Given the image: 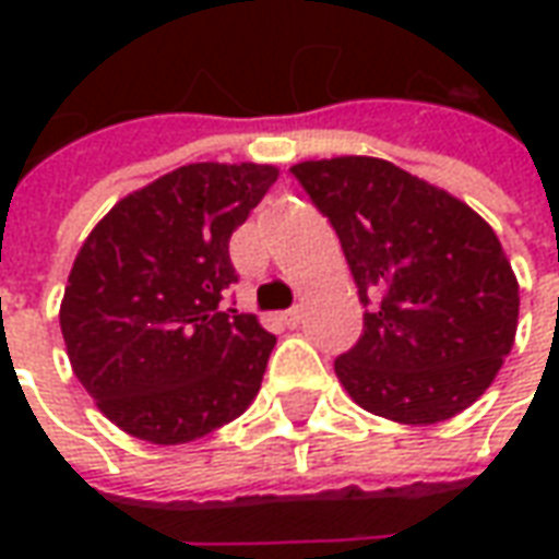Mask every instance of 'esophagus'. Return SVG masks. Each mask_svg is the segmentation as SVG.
<instances>
[{
    "instance_id": "obj_1",
    "label": "esophagus",
    "mask_w": 559,
    "mask_h": 559,
    "mask_svg": "<svg viewBox=\"0 0 559 559\" xmlns=\"http://www.w3.org/2000/svg\"><path fill=\"white\" fill-rule=\"evenodd\" d=\"M278 320L287 329H296V326H299V320H302V311H299V308H290V311H281Z\"/></svg>"
}]
</instances>
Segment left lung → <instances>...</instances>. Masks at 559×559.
I'll return each instance as SVG.
<instances>
[{"label": "left lung", "instance_id": "8db88e82", "mask_svg": "<svg viewBox=\"0 0 559 559\" xmlns=\"http://www.w3.org/2000/svg\"><path fill=\"white\" fill-rule=\"evenodd\" d=\"M332 221L365 332L335 359L362 411L437 425L485 395L515 344L518 278L491 224L443 188L368 155L293 164Z\"/></svg>", "mask_w": 559, "mask_h": 559}]
</instances>
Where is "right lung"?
<instances>
[{
  "label": "right lung",
  "instance_id": "obj_1",
  "mask_svg": "<svg viewBox=\"0 0 559 559\" xmlns=\"http://www.w3.org/2000/svg\"><path fill=\"white\" fill-rule=\"evenodd\" d=\"M275 179L272 164H185L92 227L59 326L74 377L116 428L191 443L251 407L275 335L221 299L236 281L233 230Z\"/></svg>",
  "mask_w": 559,
  "mask_h": 559
}]
</instances>
